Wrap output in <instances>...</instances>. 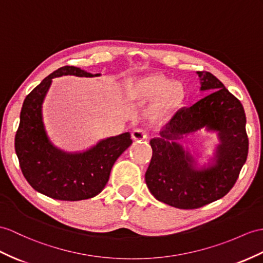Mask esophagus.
Masks as SVG:
<instances>
[{"mask_svg":"<svg viewBox=\"0 0 263 263\" xmlns=\"http://www.w3.org/2000/svg\"><path fill=\"white\" fill-rule=\"evenodd\" d=\"M132 137L134 140H147L148 136L147 134L142 128H137V129H134L132 133Z\"/></svg>","mask_w":263,"mask_h":263,"instance_id":"esophagus-1","label":"esophagus"}]
</instances>
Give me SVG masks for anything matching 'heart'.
Returning <instances> with one entry per match:
<instances>
[{"mask_svg":"<svg viewBox=\"0 0 263 263\" xmlns=\"http://www.w3.org/2000/svg\"><path fill=\"white\" fill-rule=\"evenodd\" d=\"M139 95L148 98L161 97L165 106L176 107L183 99V89L180 83L174 82L162 76L153 74L139 80L137 85Z\"/></svg>","mask_w":263,"mask_h":263,"instance_id":"heart-1","label":"heart"}]
</instances>
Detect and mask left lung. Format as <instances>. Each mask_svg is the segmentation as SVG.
<instances>
[{
  "mask_svg": "<svg viewBox=\"0 0 263 263\" xmlns=\"http://www.w3.org/2000/svg\"><path fill=\"white\" fill-rule=\"evenodd\" d=\"M197 74L200 90L210 93L178 110L159 137L151 140L153 156L145 174L147 187L156 200L184 210L202 208L229 193L249 151L240 100L211 72ZM202 127L215 132L219 144L208 165L198 169L196 158L178 140Z\"/></svg>",
  "mask_w": 263,
  "mask_h": 263,
  "instance_id": "obj_1",
  "label": "left lung"
}]
</instances>
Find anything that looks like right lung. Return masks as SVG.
Here are the masks:
<instances>
[{
  "label": "right lung",
  "instance_id": "obj_1",
  "mask_svg": "<svg viewBox=\"0 0 263 263\" xmlns=\"http://www.w3.org/2000/svg\"><path fill=\"white\" fill-rule=\"evenodd\" d=\"M62 76L99 77L73 66L61 67L24 99L15 135V153L25 180L39 193L54 200L80 201L98 195L109 180L117 158L133 143L129 133L101 139L82 152L54 146L43 123L42 105L52 83Z\"/></svg>",
  "mask_w": 263,
  "mask_h": 263
}]
</instances>
